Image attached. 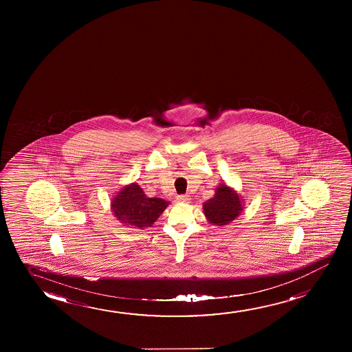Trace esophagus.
<instances>
[{"label":"esophagus","instance_id":"esophagus-1","mask_svg":"<svg viewBox=\"0 0 352 352\" xmlns=\"http://www.w3.org/2000/svg\"><path fill=\"white\" fill-rule=\"evenodd\" d=\"M188 201H190V198L186 195H182V196L177 197V202L178 203H188Z\"/></svg>","mask_w":352,"mask_h":352}]
</instances>
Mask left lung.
<instances>
[{
    "label": "left lung",
    "mask_w": 352,
    "mask_h": 352,
    "mask_svg": "<svg viewBox=\"0 0 352 352\" xmlns=\"http://www.w3.org/2000/svg\"><path fill=\"white\" fill-rule=\"evenodd\" d=\"M244 201L234 188L227 184H220L215 188L214 197L203 203V212L209 223L226 226L241 215Z\"/></svg>",
    "instance_id": "8db88e82"
}]
</instances>
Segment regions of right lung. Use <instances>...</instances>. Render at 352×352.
<instances>
[{
	"mask_svg": "<svg viewBox=\"0 0 352 352\" xmlns=\"http://www.w3.org/2000/svg\"><path fill=\"white\" fill-rule=\"evenodd\" d=\"M168 206L162 198L148 197L137 183L125 185L111 201V212L118 221L140 230L153 226Z\"/></svg>",
	"mask_w": 352,
	"mask_h": 352,
	"instance_id": "right-lung-1",
	"label": "right lung"
}]
</instances>
